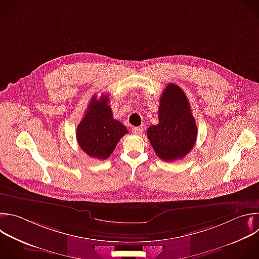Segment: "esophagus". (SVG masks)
<instances>
[{"label": "esophagus", "instance_id": "obj_1", "mask_svg": "<svg viewBox=\"0 0 259 259\" xmlns=\"http://www.w3.org/2000/svg\"><path fill=\"white\" fill-rule=\"evenodd\" d=\"M132 132L136 135H140L143 132V126H139V127H133L132 128Z\"/></svg>", "mask_w": 259, "mask_h": 259}]
</instances>
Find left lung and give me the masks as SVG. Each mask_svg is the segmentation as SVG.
I'll list each match as a JSON object with an SVG mask.
<instances>
[{"label": "left lung", "instance_id": "1", "mask_svg": "<svg viewBox=\"0 0 259 259\" xmlns=\"http://www.w3.org/2000/svg\"><path fill=\"white\" fill-rule=\"evenodd\" d=\"M157 156L165 162L186 157L194 147L198 129L187 95L175 84H168L160 98L159 123L146 132Z\"/></svg>", "mask_w": 259, "mask_h": 259}]
</instances>
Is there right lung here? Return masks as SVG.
I'll return each instance as SVG.
<instances>
[{
  "label": "right lung",
  "mask_w": 259,
  "mask_h": 259,
  "mask_svg": "<svg viewBox=\"0 0 259 259\" xmlns=\"http://www.w3.org/2000/svg\"><path fill=\"white\" fill-rule=\"evenodd\" d=\"M127 133V128L114 119L108 96H103L99 100L93 96L77 127V140L88 156L105 160L113 154L119 140Z\"/></svg>",
  "instance_id": "obj_1"
}]
</instances>
